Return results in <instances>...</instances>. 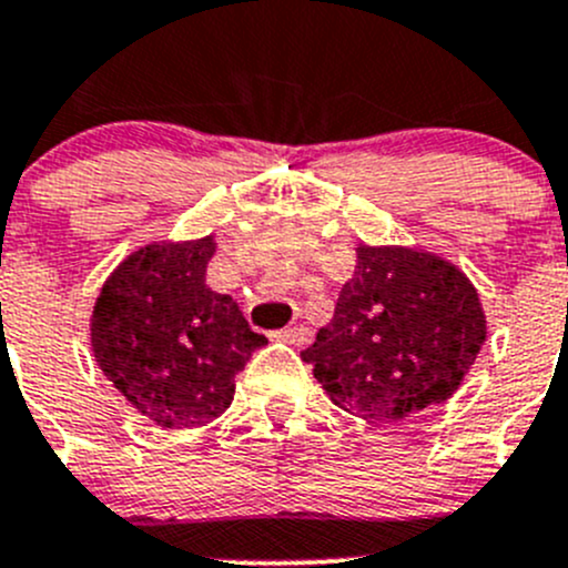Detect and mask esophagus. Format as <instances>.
<instances>
[{
    "instance_id": "34e87169",
    "label": "esophagus",
    "mask_w": 568,
    "mask_h": 568,
    "mask_svg": "<svg viewBox=\"0 0 568 568\" xmlns=\"http://www.w3.org/2000/svg\"><path fill=\"white\" fill-rule=\"evenodd\" d=\"M308 327H302V325H291V327H285V331H280L277 333V338H283V342H288V344H305L308 342Z\"/></svg>"
}]
</instances>
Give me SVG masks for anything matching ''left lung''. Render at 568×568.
Segmentation results:
<instances>
[{
	"instance_id": "8db88e82",
	"label": "left lung",
	"mask_w": 568,
	"mask_h": 568,
	"mask_svg": "<svg viewBox=\"0 0 568 568\" xmlns=\"http://www.w3.org/2000/svg\"><path fill=\"white\" fill-rule=\"evenodd\" d=\"M331 325L302 349L333 404L395 423L459 389L485 344L474 283L423 248L358 246Z\"/></svg>"
}]
</instances>
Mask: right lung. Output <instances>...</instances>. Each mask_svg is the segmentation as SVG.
<instances>
[{"instance_id": "obj_1", "label": "right lung", "mask_w": 568, "mask_h": 568, "mask_svg": "<svg viewBox=\"0 0 568 568\" xmlns=\"http://www.w3.org/2000/svg\"><path fill=\"white\" fill-rule=\"evenodd\" d=\"M212 254V235L142 246L111 272L94 302L100 369L162 428L204 426L224 415L235 375L268 342L232 296L206 288Z\"/></svg>"}]
</instances>
